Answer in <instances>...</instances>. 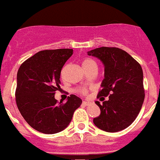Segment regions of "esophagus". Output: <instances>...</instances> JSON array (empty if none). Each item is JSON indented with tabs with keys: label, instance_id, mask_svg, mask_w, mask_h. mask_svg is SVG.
<instances>
[{
	"label": "esophagus",
	"instance_id": "esophagus-1",
	"mask_svg": "<svg viewBox=\"0 0 160 160\" xmlns=\"http://www.w3.org/2000/svg\"><path fill=\"white\" fill-rule=\"evenodd\" d=\"M82 103H83V105H84V106H88L90 104V102H86V101H83Z\"/></svg>",
	"mask_w": 160,
	"mask_h": 160
}]
</instances>
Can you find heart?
<instances>
[{
    "instance_id": "1",
    "label": "heart",
    "mask_w": 160,
    "mask_h": 160,
    "mask_svg": "<svg viewBox=\"0 0 160 160\" xmlns=\"http://www.w3.org/2000/svg\"><path fill=\"white\" fill-rule=\"evenodd\" d=\"M82 67L84 68V71H87L88 69H91V68H96L97 69V63L96 62L94 61L93 59L92 58H84L82 62ZM79 92L83 93V94H85L86 93V89H84V88H80Z\"/></svg>"
}]
</instances>
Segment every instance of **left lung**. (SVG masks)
<instances>
[{"instance_id": "8db88e82", "label": "left lung", "mask_w": 160, "mask_h": 160, "mask_svg": "<svg viewBox=\"0 0 160 160\" xmlns=\"http://www.w3.org/2000/svg\"><path fill=\"white\" fill-rule=\"evenodd\" d=\"M88 55L98 58L104 65V79L98 97H107L102 104L95 103L101 110L93 123L108 132L121 131L135 120L145 98L143 72L131 55L115 47H101L88 51Z\"/></svg>"}]
</instances>
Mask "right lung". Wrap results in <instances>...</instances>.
<instances>
[{
    "label": "right lung",
    "instance_id": "1",
    "mask_svg": "<svg viewBox=\"0 0 160 160\" xmlns=\"http://www.w3.org/2000/svg\"><path fill=\"white\" fill-rule=\"evenodd\" d=\"M73 49L40 51L24 62L17 73V107L27 123L38 132L53 134L65 129L82 100L70 95L65 103L57 102L61 70Z\"/></svg>",
    "mask_w": 160,
    "mask_h": 160
}]
</instances>
